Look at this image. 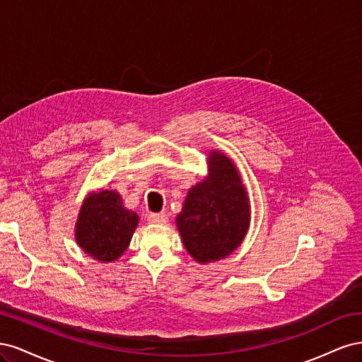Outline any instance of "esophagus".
<instances>
[{
  "label": "esophagus",
  "instance_id": "obj_1",
  "mask_svg": "<svg viewBox=\"0 0 362 362\" xmlns=\"http://www.w3.org/2000/svg\"><path fill=\"white\" fill-rule=\"evenodd\" d=\"M149 222L157 223V225H164L168 222V214L166 213H152V214H149Z\"/></svg>",
  "mask_w": 362,
  "mask_h": 362
}]
</instances>
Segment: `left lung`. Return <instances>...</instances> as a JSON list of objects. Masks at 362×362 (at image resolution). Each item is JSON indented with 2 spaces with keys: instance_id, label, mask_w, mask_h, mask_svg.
Masks as SVG:
<instances>
[{
  "instance_id": "1",
  "label": "left lung",
  "mask_w": 362,
  "mask_h": 362,
  "mask_svg": "<svg viewBox=\"0 0 362 362\" xmlns=\"http://www.w3.org/2000/svg\"><path fill=\"white\" fill-rule=\"evenodd\" d=\"M208 166V175L189 190L177 217L185 249L201 264L233 254L250 222L247 192L233 160L211 151Z\"/></svg>"
}]
</instances>
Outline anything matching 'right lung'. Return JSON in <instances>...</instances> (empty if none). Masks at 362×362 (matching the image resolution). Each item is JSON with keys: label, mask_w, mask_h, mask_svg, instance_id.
Masks as SVG:
<instances>
[{"label": "right lung", "mask_w": 362, "mask_h": 362, "mask_svg": "<svg viewBox=\"0 0 362 362\" xmlns=\"http://www.w3.org/2000/svg\"><path fill=\"white\" fill-rule=\"evenodd\" d=\"M139 223V216L127 210L115 190L90 193L84 199L75 225L76 243L87 255L110 262L129 246Z\"/></svg>", "instance_id": "obj_1"}]
</instances>
